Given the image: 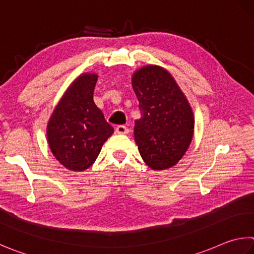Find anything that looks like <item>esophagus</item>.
I'll list each match as a JSON object with an SVG mask.
<instances>
[{
	"label": "esophagus",
	"instance_id": "34e87169",
	"mask_svg": "<svg viewBox=\"0 0 254 254\" xmlns=\"http://www.w3.org/2000/svg\"><path fill=\"white\" fill-rule=\"evenodd\" d=\"M115 132H117L118 134H127L128 132V128L126 126H118L117 128H115Z\"/></svg>",
	"mask_w": 254,
	"mask_h": 254
}]
</instances>
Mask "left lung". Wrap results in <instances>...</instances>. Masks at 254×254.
<instances>
[{"label":"left lung","mask_w":254,"mask_h":254,"mask_svg":"<svg viewBox=\"0 0 254 254\" xmlns=\"http://www.w3.org/2000/svg\"><path fill=\"white\" fill-rule=\"evenodd\" d=\"M132 86L141 111L134 139L142 159L153 170L171 168L192 140L194 120L190 104L163 67L147 65L137 70Z\"/></svg>","instance_id":"1"}]
</instances>
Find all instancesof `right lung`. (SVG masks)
<instances>
[{
    "instance_id": "obj_1",
    "label": "right lung",
    "mask_w": 254,
    "mask_h": 254,
    "mask_svg": "<svg viewBox=\"0 0 254 254\" xmlns=\"http://www.w3.org/2000/svg\"><path fill=\"white\" fill-rule=\"evenodd\" d=\"M96 80L98 75L89 73L77 77L48 124L51 151L72 171L89 169L114 131L93 101Z\"/></svg>"
}]
</instances>
